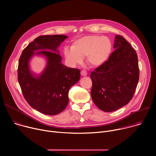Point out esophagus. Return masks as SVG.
Returning a JSON list of instances; mask_svg holds the SVG:
<instances>
[{
    "instance_id": "34e87169",
    "label": "esophagus",
    "mask_w": 156,
    "mask_h": 156,
    "mask_svg": "<svg viewBox=\"0 0 156 156\" xmlns=\"http://www.w3.org/2000/svg\"><path fill=\"white\" fill-rule=\"evenodd\" d=\"M81 76H87V73L86 71H85V70H82V71L81 72Z\"/></svg>"
}]
</instances>
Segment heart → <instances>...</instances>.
<instances>
[{
    "instance_id": "obj_1",
    "label": "heart",
    "mask_w": 156,
    "mask_h": 156,
    "mask_svg": "<svg viewBox=\"0 0 156 156\" xmlns=\"http://www.w3.org/2000/svg\"><path fill=\"white\" fill-rule=\"evenodd\" d=\"M112 49V43L108 37L87 35L74 40L71 49L65 48L63 54L71 66L81 63L83 58L86 56L88 64L98 67L107 62Z\"/></svg>"
}]
</instances>
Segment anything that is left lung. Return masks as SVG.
Here are the masks:
<instances>
[{
	"label": "left lung",
	"mask_w": 156,
	"mask_h": 156,
	"mask_svg": "<svg viewBox=\"0 0 156 156\" xmlns=\"http://www.w3.org/2000/svg\"><path fill=\"white\" fill-rule=\"evenodd\" d=\"M114 48L108 60L90 75L92 99L106 112L126 105L133 98L139 80L138 56L130 44L116 35Z\"/></svg>",
	"instance_id": "left-lung-1"
}]
</instances>
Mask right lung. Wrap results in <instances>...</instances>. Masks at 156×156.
Here are the masks:
<instances>
[{
	"label": "right lung",
	"mask_w": 156,
	"mask_h": 156,
	"mask_svg": "<svg viewBox=\"0 0 156 156\" xmlns=\"http://www.w3.org/2000/svg\"><path fill=\"white\" fill-rule=\"evenodd\" d=\"M67 37L62 34L40 36L28 44L19 59L18 80L22 93L31 107L45 115H57L65 110L70 88L80 78L79 69L62 63L58 48ZM35 55L44 56L47 61L39 75L29 68L30 60Z\"/></svg>",
	"instance_id": "1"
}]
</instances>
